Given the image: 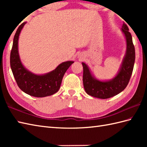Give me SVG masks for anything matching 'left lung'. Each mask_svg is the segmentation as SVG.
Here are the masks:
<instances>
[{"label": "left lung", "mask_w": 147, "mask_h": 147, "mask_svg": "<svg viewBox=\"0 0 147 147\" xmlns=\"http://www.w3.org/2000/svg\"><path fill=\"white\" fill-rule=\"evenodd\" d=\"M126 40V54L118 74L110 81L101 82L96 80L87 65L82 62L83 67V82L87 94L98 98H109L116 95L126 88L133 73L135 61V50L129 28L123 23L121 28Z\"/></svg>", "instance_id": "obj_1"}]
</instances>
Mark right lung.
Listing matches in <instances>:
<instances>
[{
  "instance_id": "1",
  "label": "right lung",
  "mask_w": 147,
  "mask_h": 147,
  "mask_svg": "<svg viewBox=\"0 0 147 147\" xmlns=\"http://www.w3.org/2000/svg\"><path fill=\"white\" fill-rule=\"evenodd\" d=\"M25 24L23 23L19 26L14 37L10 55L12 73L18 86L24 93L35 97L52 95L58 92L65 73L74 62H62L54 70L43 75H36L28 71L22 64L18 53L19 36Z\"/></svg>"
}]
</instances>
